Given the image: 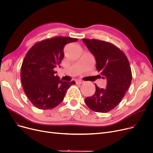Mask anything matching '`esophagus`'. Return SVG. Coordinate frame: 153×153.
I'll use <instances>...</instances> for the list:
<instances>
[{
	"instance_id": "1",
	"label": "esophagus",
	"mask_w": 153,
	"mask_h": 153,
	"mask_svg": "<svg viewBox=\"0 0 153 153\" xmlns=\"http://www.w3.org/2000/svg\"><path fill=\"white\" fill-rule=\"evenodd\" d=\"M83 82H83V81H77L76 82V84L77 85H81V84H82Z\"/></svg>"
}]
</instances>
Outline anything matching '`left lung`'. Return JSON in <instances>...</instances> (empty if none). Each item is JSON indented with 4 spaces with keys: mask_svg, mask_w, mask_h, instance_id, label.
Here are the masks:
<instances>
[{
    "mask_svg": "<svg viewBox=\"0 0 153 153\" xmlns=\"http://www.w3.org/2000/svg\"><path fill=\"white\" fill-rule=\"evenodd\" d=\"M88 49L95 56L96 68L107 79V87H99L95 84V92L85 99L91 110L107 113L122 101L129 88L132 73L128 61L123 51L110 42L97 39H82Z\"/></svg>",
    "mask_w": 153,
    "mask_h": 153,
    "instance_id": "1",
    "label": "left lung"
}]
</instances>
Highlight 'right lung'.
I'll return each mask as SVG.
<instances>
[{
	"mask_svg": "<svg viewBox=\"0 0 153 153\" xmlns=\"http://www.w3.org/2000/svg\"><path fill=\"white\" fill-rule=\"evenodd\" d=\"M77 38L56 36L36 42L27 53L21 67L24 92L33 105L40 110H50L63 100L67 90L74 81L64 82L54 76L60 68L64 48Z\"/></svg>",
	"mask_w": 153,
	"mask_h": 153,
	"instance_id": "obj_1",
	"label": "right lung"
}]
</instances>
